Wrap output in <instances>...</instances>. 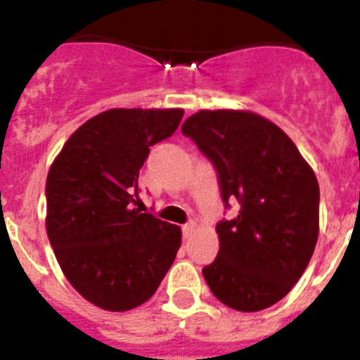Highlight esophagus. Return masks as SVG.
Listing matches in <instances>:
<instances>
[{
  "label": "esophagus",
  "instance_id": "obj_1",
  "mask_svg": "<svg viewBox=\"0 0 360 360\" xmlns=\"http://www.w3.org/2000/svg\"><path fill=\"white\" fill-rule=\"evenodd\" d=\"M193 231H195V224H193V221H189V224L182 225V234H184V238H189L191 234H193Z\"/></svg>",
  "mask_w": 360,
  "mask_h": 360
}]
</instances>
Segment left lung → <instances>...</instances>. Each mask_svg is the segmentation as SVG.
<instances>
[{
	"instance_id": "left-lung-1",
	"label": "left lung",
	"mask_w": 360,
	"mask_h": 360,
	"mask_svg": "<svg viewBox=\"0 0 360 360\" xmlns=\"http://www.w3.org/2000/svg\"><path fill=\"white\" fill-rule=\"evenodd\" d=\"M182 133L214 165L225 207L240 203L236 218L216 225L219 250L203 278L234 310L272 307L303 276L316 249V174L276 124L250 111L202 110Z\"/></svg>"
}]
</instances>
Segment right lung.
<instances>
[{
	"label": "right lung",
	"instance_id": "add662e5",
	"mask_svg": "<svg viewBox=\"0 0 360 360\" xmlns=\"http://www.w3.org/2000/svg\"><path fill=\"white\" fill-rule=\"evenodd\" d=\"M184 110H108L63 146L46 178V232L66 279L110 311L141 307L173 265L182 232L136 209L149 148Z\"/></svg>",
	"mask_w": 360,
	"mask_h": 360
}]
</instances>
